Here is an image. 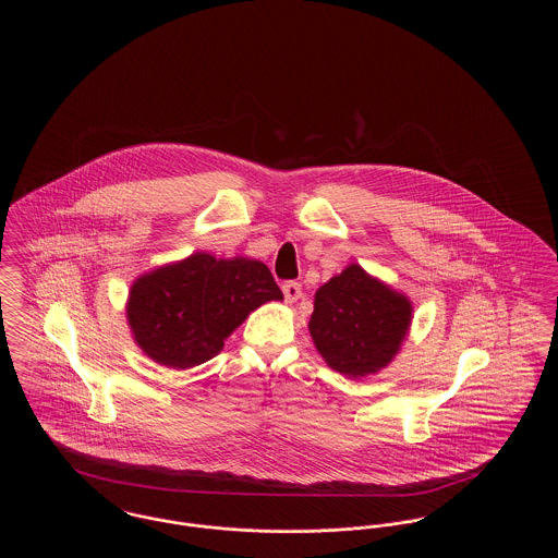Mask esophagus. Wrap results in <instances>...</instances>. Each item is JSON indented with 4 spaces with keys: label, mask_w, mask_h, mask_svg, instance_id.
Wrapping results in <instances>:
<instances>
[{
    "label": "esophagus",
    "mask_w": 558,
    "mask_h": 558,
    "mask_svg": "<svg viewBox=\"0 0 558 558\" xmlns=\"http://www.w3.org/2000/svg\"><path fill=\"white\" fill-rule=\"evenodd\" d=\"M282 292H284V296H287V301H289V303H294V301L301 296V284L289 280V282H284V284H282Z\"/></svg>",
    "instance_id": "1"
}]
</instances>
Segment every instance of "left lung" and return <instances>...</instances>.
I'll use <instances>...</instances> for the list:
<instances>
[{"instance_id": "8db88e82", "label": "left lung", "mask_w": 558, "mask_h": 558, "mask_svg": "<svg viewBox=\"0 0 558 558\" xmlns=\"http://www.w3.org/2000/svg\"><path fill=\"white\" fill-rule=\"evenodd\" d=\"M412 322V303L357 264L316 291L307 324L314 345L332 371L362 378L389 366Z\"/></svg>"}]
</instances>
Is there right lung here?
<instances>
[{"instance_id": "1", "label": "right lung", "mask_w": 558, "mask_h": 558, "mask_svg": "<svg viewBox=\"0 0 558 558\" xmlns=\"http://www.w3.org/2000/svg\"><path fill=\"white\" fill-rule=\"evenodd\" d=\"M282 299L266 264L194 253L133 282L128 324L150 360L186 371L215 357L251 312Z\"/></svg>"}]
</instances>
